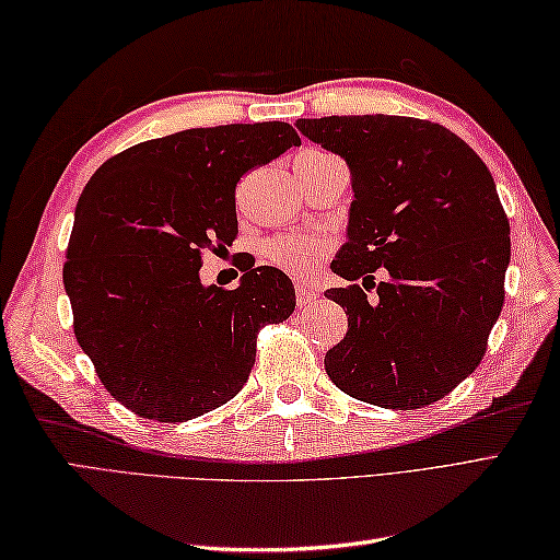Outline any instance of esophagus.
<instances>
[{"instance_id": "34e87169", "label": "esophagus", "mask_w": 560, "mask_h": 560, "mask_svg": "<svg viewBox=\"0 0 560 560\" xmlns=\"http://www.w3.org/2000/svg\"><path fill=\"white\" fill-rule=\"evenodd\" d=\"M319 299V289L313 287V283H305V281H299L295 283V301H299V305H311L313 301Z\"/></svg>"}]
</instances>
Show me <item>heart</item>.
<instances>
[{"instance_id":"b5f03b06","label":"heart","mask_w":560,"mask_h":560,"mask_svg":"<svg viewBox=\"0 0 560 560\" xmlns=\"http://www.w3.org/2000/svg\"><path fill=\"white\" fill-rule=\"evenodd\" d=\"M301 159H335L331 153L311 151ZM331 249V237L323 233H283L271 237L265 247V255L273 265L291 273H311Z\"/></svg>"}]
</instances>
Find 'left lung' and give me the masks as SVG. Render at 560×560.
I'll list each match as a JSON object with an SVG mask.
<instances>
[{"mask_svg":"<svg viewBox=\"0 0 560 560\" xmlns=\"http://www.w3.org/2000/svg\"><path fill=\"white\" fill-rule=\"evenodd\" d=\"M299 129L349 163L355 195L331 261L351 283L325 291L349 331L325 371L353 399L428 407L477 371L503 311L510 221L493 177L467 141L419 117L331 115ZM380 266L389 284L374 283Z\"/></svg>","mask_w":560,"mask_h":560,"instance_id":"1","label":"left lung"}]
</instances>
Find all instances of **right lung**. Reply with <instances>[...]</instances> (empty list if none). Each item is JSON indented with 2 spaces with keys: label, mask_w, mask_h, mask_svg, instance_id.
<instances>
[{
  "label": "right lung",
  "mask_w": 560,
  "mask_h": 560,
  "mask_svg": "<svg viewBox=\"0 0 560 560\" xmlns=\"http://www.w3.org/2000/svg\"><path fill=\"white\" fill-rule=\"evenodd\" d=\"M299 144L289 122L185 129L125 149L83 187L62 269L74 335L103 387L141 419L180 423L233 399L259 329L291 317L281 269L207 289L199 267L237 237L241 177Z\"/></svg>",
  "instance_id": "1"
}]
</instances>
